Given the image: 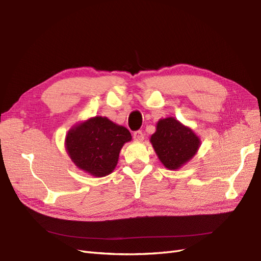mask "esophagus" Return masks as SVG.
Here are the masks:
<instances>
[{
  "label": "esophagus",
  "mask_w": 261,
  "mask_h": 261,
  "mask_svg": "<svg viewBox=\"0 0 261 261\" xmlns=\"http://www.w3.org/2000/svg\"><path fill=\"white\" fill-rule=\"evenodd\" d=\"M133 140L137 142H142L143 140H144V134H143V132L140 130L133 132Z\"/></svg>",
  "instance_id": "34e87169"
}]
</instances>
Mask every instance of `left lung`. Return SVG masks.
Returning a JSON list of instances; mask_svg holds the SVG:
<instances>
[{"label": "left lung", "instance_id": "8db88e82", "mask_svg": "<svg viewBox=\"0 0 261 261\" xmlns=\"http://www.w3.org/2000/svg\"><path fill=\"white\" fill-rule=\"evenodd\" d=\"M149 141L159 161L169 170L180 169L189 163L200 146L196 133L174 117L159 119Z\"/></svg>", "mask_w": 261, "mask_h": 261}]
</instances>
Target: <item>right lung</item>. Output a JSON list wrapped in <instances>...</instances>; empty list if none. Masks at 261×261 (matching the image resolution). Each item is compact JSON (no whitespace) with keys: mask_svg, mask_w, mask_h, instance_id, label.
Here are the masks:
<instances>
[{"mask_svg":"<svg viewBox=\"0 0 261 261\" xmlns=\"http://www.w3.org/2000/svg\"><path fill=\"white\" fill-rule=\"evenodd\" d=\"M131 140L127 128L95 116L73 125L66 134L65 147L75 167L100 178L114 171L122 146Z\"/></svg>","mask_w":261,"mask_h":261,"instance_id":"obj_1","label":"right lung"}]
</instances>
